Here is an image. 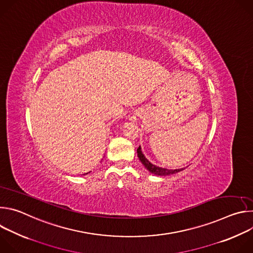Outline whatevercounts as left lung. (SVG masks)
<instances>
[{
    "label": "left lung",
    "instance_id": "left-lung-1",
    "mask_svg": "<svg viewBox=\"0 0 253 253\" xmlns=\"http://www.w3.org/2000/svg\"><path fill=\"white\" fill-rule=\"evenodd\" d=\"M137 156L139 158V160L142 162V164L145 166V168L150 171L151 173L155 174V175H159V176H166V175H171V174H175L179 171H181L183 169H166V168H161L158 167L156 165H153L149 160L146 159V157L144 156V154L141 151V147L139 146L137 149Z\"/></svg>",
    "mask_w": 253,
    "mask_h": 253
}]
</instances>
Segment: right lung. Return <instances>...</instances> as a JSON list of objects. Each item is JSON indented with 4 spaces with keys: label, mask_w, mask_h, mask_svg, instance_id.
<instances>
[{
    "label": "right lung",
    "mask_w": 253,
    "mask_h": 253,
    "mask_svg": "<svg viewBox=\"0 0 253 253\" xmlns=\"http://www.w3.org/2000/svg\"><path fill=\"white\" fill-rule=\"evenodd\" d=\"M86 174H87V173H86Z\"/></svg>",
    "instance_id": "obj_1"
}]
</instances>
